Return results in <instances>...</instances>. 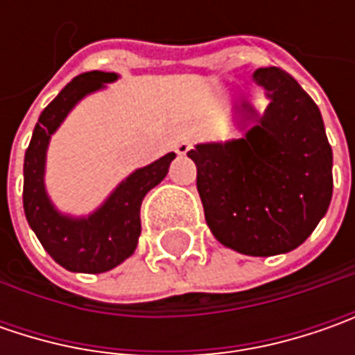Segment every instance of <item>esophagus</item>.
<instances>
[{"mask_svg":"<svg viewBox=\"0 0 355 355\" xmlns=\"http://www.w3.org/2000/svg\"><path fill=\"white\" fill-rule=\"evenodd\" d=\"M189 152H191V144L189 142L175 144V154H178V156H185V154H189Z\"/></svg>","mask_w":355,"mask_h":355,"instance_id":"34e87169","label":"esophagus"}]
</instances>
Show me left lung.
<instances>
[{
	"instance_id": "1",
	"label": "left lung",
	"mask_w": 355,
	"mask_h": 355,
	"mask_svg": "<svg viewBox=\"0 0 355 355\" xmlns=\"http://www.w3.org/2000/svg\"><path fill=\"white\" fill-rule=\"evenodd\" d=\"M252 80L268 98L265 112L243 101L233 108L243 136L198 144L187 156L213 237L241 254L272 257L302 245L328 211L332 148L318 106L293 76L265 67Z\"/></svg>"
}]
</instances>
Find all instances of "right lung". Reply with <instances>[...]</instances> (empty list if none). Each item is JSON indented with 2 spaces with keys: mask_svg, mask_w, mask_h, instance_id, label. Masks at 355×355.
Returning a JSON list of instances; mask_svg holds the SVG:
<instances>
[{
  "mask_svg": "<svg viewBox=\"0 0 355 355\" xmlns=\"http://www.w3.org/2000/svg\"><path fill=\"white\" fill-rule=\"evenodd\" d=\"M116 73L90 71L75 76L57 98L41 112L23 164V209L27 223L43 249L71 272L98 275L124 263L138 247L140 205L146 193L156 187L170 170L175 154L170 152L150 166L132 171L114 187L103 205L89 215L59 211L45 187V168L51 136L59 130L69 112L96 90L114 83Z\"/></svg>",
  "mask_w": 355,
  "mask_h": 355,
  "instance_id": "right-lung-1",
  "label": "right lung"
}]
</instances>
